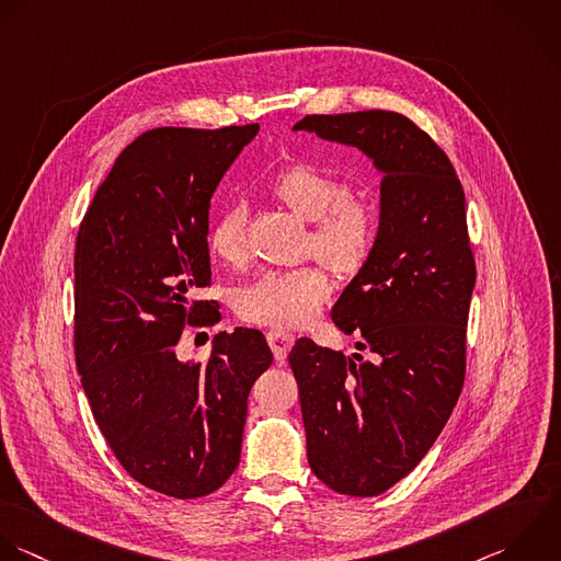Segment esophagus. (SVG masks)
Instances as JSON below:
<instances>
[{
    "instance_id": "34e87169",
    "label": "esophagus",
    "mask_w": 561,
    "mask_h": 561,
    "mask_svg": "<svg viewBox=\"0 0 561 561\" xmlns=\"http://www.w3.org/2000/svg\"><path fill=\"white\" fill-rule=\"evenodd\" d=\"M266 341H268V345H271V350H273V354H275V360L284 365V363H286V356H288V352H290V347L295 345V336L288 334V332H282V330H271V332L266 334Z\"/></svg>"
}]
</instances>
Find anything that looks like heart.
<instances>
[{"label": "heart", "instance_id": "obj_1", "mask_svg": "<svg viewBox=\"0 0 561 561\" xmlns=\"http://www.w3.org/2000/svg\"><path fill=\"white\" fill-rule=\"evenodd\" d=\"M275 196L312 227L314 253L334 268H354L363 262L374 238V211L356 198L334 174L297 163L273 181ZM247 209L231 203L207 233L209 251L229 264L244 255ZM330 297V284L317 268L266 271L249 282L236 297L242 319L260 325L301 328L310 323Z\"/></svg>", "mask_w": 561, "mask_h": 561}]
</instances>
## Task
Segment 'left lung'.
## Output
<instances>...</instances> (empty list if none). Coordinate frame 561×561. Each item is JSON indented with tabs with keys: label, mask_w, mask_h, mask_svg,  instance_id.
I'll return each mask as SVG.
<instances>
[{
	"label": "left lung",
	"mask_w": 561,
	"mask_h": 561,
	"mask_svg": "<svg viewBox=\"0 0 561 561\" xmlns=\"http://www.w3.org/2000/svg\"><path fill=\"white\" fill-rule=\"evenodd\" d=\"M293 130L360 150L380 181L374 244L332 308L369 358L299 339L308 463L330 490L378 496L433 448L461 396L477 284L466 194L444 150L393 111L306 115Z\"/></svg>",
	"instance_id": "left-lung-1"
}]
</instances>
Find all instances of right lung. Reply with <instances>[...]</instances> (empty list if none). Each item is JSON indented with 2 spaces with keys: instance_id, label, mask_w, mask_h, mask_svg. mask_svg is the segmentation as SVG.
Wrapping results in <instances>:
<instances>
[{
  "instance_id": "1",
  "label": "right lung",
  "mask_w": 561,
  "mask_h": 561,
  "mask_svg": "<svg viewBox=\"0 0 561 561\" xmlns=\"http://www.w3.org/2000/svg\"><path fill=\"white\" fill-rule=\"evenodd\" d=\"M257 130L139 135L98 187L76 240L73 354L93 420L137 483L181 501L233 474L249 391L273 363L251 328L216 334L205 365L174 350L209 306L194 293L211 282V196Z\"/></svg>"
}]
</instances>
